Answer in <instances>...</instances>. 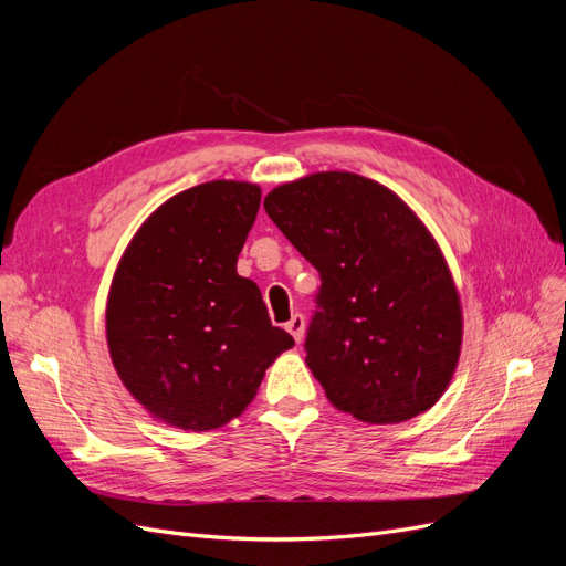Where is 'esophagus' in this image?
<instances>
[{"label":"esophagus","instance_id":"1","mask_svg":"<svg viewBox=\"0 0 566 566\" xmlns=\"http://www.w3.org/2000/svg\"><path fill=\"white\" fill-rule=\"evenodd\" d=\"M285 331L295 337V342L300 345L302 342V337H304V316L302 314H295L293 318H290L287 323H285Z\"/></svg>","mask_w":566,"mask_h":566}]
</instances>
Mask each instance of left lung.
Returning <instances> with one entry per match:
<instances>
[{"instance_id": "left-lung-1", "label": "left lung", "mask_w": 566, "mask_h": 566, "mask_svg": "<svg viewBox=\"0 0 566 566\" xmlns=\"http://www.w3.org/2000/svg\"><path fill=\"white\" fill-rule=\"evenodd\" d=\"M264 210L321 273L304 349L325 397L370 424L430 410L458 366L462 312L449 264L416 212L354 172L283 184Z\"/></svg>"}]
</instances>
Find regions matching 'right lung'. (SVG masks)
Listing matches in <instances>:
<instances>
[{"mask_svg":"<svg viewBox=\"0 0 566 566\" xmlns=\"http://www.w3.org/2000/svg\"><path fill=\"white\" fill-rule=\"evenodd\" d=\"M260 200L256 184L227 179L177 193L136 231L113 276V366L153 418L179 430L241 416L266 368L295 345L235 271Z\"/></svg>","mask_w":566,"mask_h":566,"instance_id":"1","label":"right lung"}]
</instances>
